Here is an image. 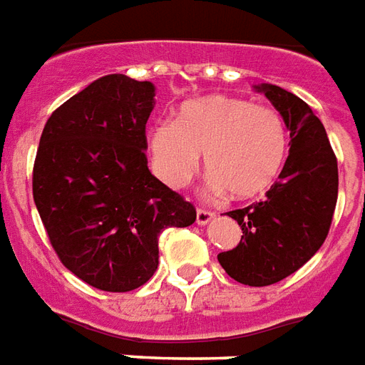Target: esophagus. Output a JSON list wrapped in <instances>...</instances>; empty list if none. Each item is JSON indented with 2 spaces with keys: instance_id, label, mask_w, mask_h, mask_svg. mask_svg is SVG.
Masks as SVG:
<instances>
[{
  "instance_id": "esophagus-1",
  "label": "esophagus",
  "mask_w": 365,
  "mask_h": 365,
  "mask_svg": "<svg viewBox=\"0 0 365 365\" xmlns=\"http://www.w3.org/2000/svg\"><path fill=\"white\" fill-rule=\"evenodd\" d=\"M212 218H215V212H212V210L197 209V224H201V226H205V224L210 222Z\"/></svg>"
}]
</instances>
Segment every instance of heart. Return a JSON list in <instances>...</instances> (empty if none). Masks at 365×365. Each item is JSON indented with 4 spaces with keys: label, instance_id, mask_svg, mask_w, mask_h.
Segmentation results:
<instances>
[{
    "label": "heart",
    "instance_id": "heart-1",
    "mask_svg": "<svg viewBox=\"0 0 365 365\" xmlns=\"http://www.w3.org/2000/svg\"><path fill=\"white\" fill-rule=\"evenodd\" d=\"M148 148L156 175L170 187L187 182L203 155L215 190L253 199L277 182L288 155V129L274 108L212 94L185 102L175 121H158Z\"/></svg>",
    "mask_w": 365,
    "mask_h": 365
}]
</instances>
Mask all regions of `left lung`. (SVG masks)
Here are the masks:
<instances>
[{
    "label": "left lung",
    "mask_w": 365,
    "mask_h": 365,
    "mask_svg": "<svg viewBox=\"0 0 365 365\" xmlns=\"http://www.w3.org/2000/svg\"><path fill=\"white\" fill-rule=\"evenodd\" d=\"M284 118L290 155L265 201L228 212L244 236L218 263L247 286H269L290 277L325 242L339 195V166L327 131L312 108L277 85L255 86Z\"/></svg>",
    "instance_id": "1"
}]
</instances>
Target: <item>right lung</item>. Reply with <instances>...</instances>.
I'll list each match as a JSON object with an SVG mask.
<instances>
[{
  "label": "right lung",
  "mask_w": 365,
  "mask_h": 365,
  "mask_svg": "<svg viewBox=\"0 0 365 365\" xmlns=\"http://www.w3.org/2000/svg\"><path fill=\"white\" fill-rule=\"evenodd\" d=\"M155 85L106 75L53 110L32 195L59 261L83 282L129 292L158 267V236L195 222V207L147 166Z\"/></svg>",
  "instance_id": "obj_1"
}]
</instances>
